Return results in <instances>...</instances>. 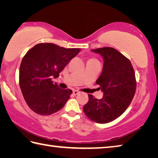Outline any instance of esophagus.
<instances>
[{
	"mask_svg": "<svg viewBox=\"0 0 158 158\" xmlns=\"http://www.w3.org/2000/svg\"><path fill=\"white\" fill-rule=\"evenodd\" d=\"M78 94H79L78 90H73V95H78Z\"/></svg>",
	"mask_w": 158,
	"mask_h": 158,
	"instance_id": "obj_1",
	"label": "esophagus"
}]
</instances>
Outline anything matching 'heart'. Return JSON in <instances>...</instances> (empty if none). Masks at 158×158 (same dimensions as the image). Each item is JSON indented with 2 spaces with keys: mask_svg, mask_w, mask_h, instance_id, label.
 Instances as JSON below:
<instances>
[{
  "mask_svg": "<svg viewBox=\"0 0 158 158\" xmlns=\"http://www.w3.org/2000/svg\"><path fill=\"white\" fill-rule=\"evenodd\" d=\"M88 62H98V60L94 58H90L88 60Z\"/></svg>",
  "mask_w": 158,
  "mask_h": 158,
  "instance_id": "1",
  "label": "heart"
}]
</instances>
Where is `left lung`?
<instances>
[{"instance_id":"obj_1","label":"left lung","mask_w":158,"mask_h":158,"mask_svg":"<svg viewBox=\"0 0 158 158\" xmlns=\"http://www.w3.org/2000/svg\"><path fill=\"white\" fill-rule=\"evenodd\" d=\"M92 51L100 53L104 59L102 72L96 81L104 95L98 100L89 94L83 110L91 121L107 123L121 116L130 105L137 88L135 73L130 60L114 48Z\"/></svg>"}]
</instances>
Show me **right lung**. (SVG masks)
<instances>
[{"mask_svg":"<svg viewBox=\"0 0 158 158\" xmlns=\"http://www.w3.org/2000/svg\"><path fill=\"white\" fill-rule=\"evenodd\" d=\"M80 49H66L53 43H39L31 48L21 60L19 86L26 104L32 111L49 116L60 110L69 96L70 89H62L52 77L59 73L75 57Z\"/></svg>","mask_w":158,"mask_h":158,"instance_id":"obj_1","label":"right lung"}]
</instances>
